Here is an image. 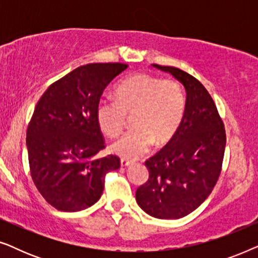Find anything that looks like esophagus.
Listing matches in <instances>:
<instances>
[{"label":"esophagus","mask_w":258,"mask_h":258,"mask_svg":"<svg viewBox=\"0 0 258 258\" xmlns=\"http://www.w3.org/2000/svg\"><path fill=\"white\" fill-rule=\"evenodd\" d=\"M132 163H133L132 161L125 160V158H122V160H121V165H122V167H128V165H130Z\"/></svg>","instance_id":"34e87169"}]
</instances>
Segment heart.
<instances>
[{
	"label": "heart",
	"instance_id": "heart-1",
	"mask_svg": "<svg viewBox=\"0 0 258 258\" xmlns=\"http://www.w3.org/2000/svg\"><path fill=\"white\" fill-rule=\"evenodd\" d=\"M116 98L103 97L96 105L97 124L103 134L114 137L133 115V129L110 146L111 153L135 160L150 150L154 142L164 144L174 136L185 111V97L175 80L150 74H136L122 80Z\"/></svg>",
	"mask_w": 258,
	"mask_h": 258
}]
</instances>
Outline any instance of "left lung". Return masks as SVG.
<instances>
[{
	"label": "left lung",
	"instance_id": "obj_1",
	"mask_svg": "<svg viewBox=\"0 0 258 258\" xmlns=\"http://www.w3.org/2000/svg\"><path fill=\"white\" fill-rule=\"evenodd\" d=\"M153 66L183 83L185 111L171 140L146 161L149 178L136 190V201L150 216L177 220L197 209L213 191L227 135L213 97L199 80L175 67Z\"/></svg>",
	"mask_w": 258,
	"mask_h": 258
}]
</instances>
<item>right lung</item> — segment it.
Here are the masks:
<instances>
[{"label": "right lung", "mask_w": 258, "mask_h": 258, "mask_svg": "<svg viewBox=\"0 0 258 258\" xmlns=\"http://www.w3.org/2000/svg\"><path fill=\"white\" fill-rule=\"evenodd\" d=\"M124 63H89L50 84L38 100L27 129L34 184L61 211H80L97 202L105 175L121 165L116 155L98 158L104 137L96 119L103 90Z\"/></svg>", "instance_id": "obj_1"}]
</instances>
